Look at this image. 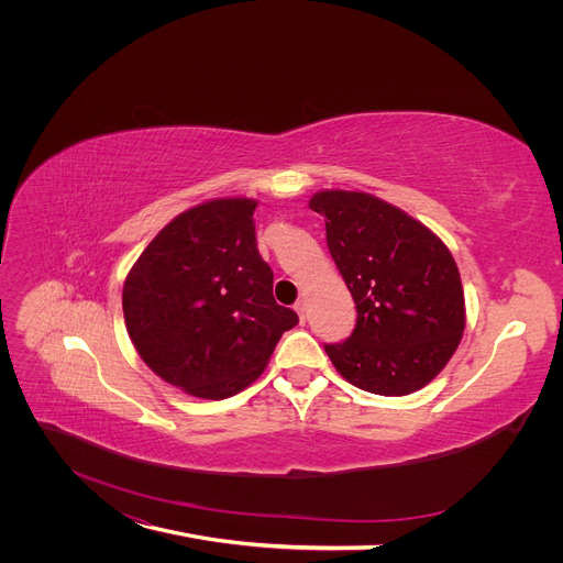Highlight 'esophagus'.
Returning <instances> with one entry per match:
<instances>
[{"mask_svg":"<svg viewBox=\"0 0 563 563\" xmlns=\"http://www.w3.org/2000/svg\"><path fill=\"white\" fill-rule=\"evenodd\" d=\"M294 310H297V314L301 317V321H306V301H297V306H294Z\"/></svg>","mask_w":563,"mask_h":563,"instance_id":"1","label":"esophagus"}]
</instances>
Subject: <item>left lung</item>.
Returning <instances> with one entry per match:
<instances>
[{"mask_svg":"<svg viewBox=\"0 0 563 563\" xmlns=\"http://www.w3.org/2000/svg\"><path fill=\"white\" fill-rule=\"evenodd\" d=\"M327 242L356 301V329L323 344L353 386L383 397L420 388L448 365L465 329L456 262L448 246L397 207L361 191H321Z\"/></svg>","mask_w":563,"mask_h":563,"instance_id":"8db88e82","label":"left lung"}]
</instances>
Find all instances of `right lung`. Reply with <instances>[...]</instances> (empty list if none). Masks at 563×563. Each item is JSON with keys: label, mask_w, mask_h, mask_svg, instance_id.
I'll list each match as a JSON object with an SVG mask.
<instances>
[{"label": "right lung", "mask_w": 563, "mask_h": 563, "mask_svg": "<svg viewBox=\"0 0 563 563\" xmlns=\"http://www.w3.org/2000/svg\"><path fill=\"white\" fill-rule=\"evenodd\" d=\"M255 200L221 198L173 219L125 280L123 314L143 363L170 386L225 399L253 383L299 323L257 253Z\"/></svg>", "instance_id": "right-lung-1"}]
</instances>
